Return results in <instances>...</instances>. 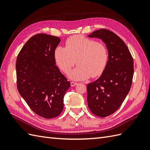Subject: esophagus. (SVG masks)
Wrapping results in <instances>:
<instances>
[{"label":"esophagus","mask_w":150,"mask_h":150,"mask_svg":"<svg viewBox=\"0 0 150 150\" xmlns=\"http://www.w3.org/2000/svg\"><path fill=\"white\" fill-rule=\"evenodd\" d=\"M77 84H78V83H75V82H71V86H72V87H74V86H76Z\"/></svg>","instance_id":"34e87169"}]
</instances>
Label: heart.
I'll list each match as a JSON object with an SVG mask.
<instances>
[{
    "label": "heart",
    "mask_w": 150,
    "mask_h": 150,
    "mask_svg": "<svg viewBox=\"0 0 150 150\" xmlns=\"http://www.w3.org/2000/svg\"><path fill=\"white\" fill-rule=\"evenodd\" d=\"M54 57L65 74L69 73L76 61L78 66L69 76L73 80L81 81L102 74L108 63V52L101 42L83 35H74L66 40L65 47L58 46L55 49Z\"/></svg>",
    "instance_id": "b5f03b06"
}]
</instances>
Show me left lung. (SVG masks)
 Listing matches in <instances>:
<instances>
[{
    "label": "left lung",
    "instance_id": "1",
    "mask_svg": "<svg viewBox=\"0 0 150 150\" xmlns=\"http://www.w3.org/2000/svg\"><path fill=\"white\" fill-rule=\"evenodd\" d=\"M89 38L101 39L108 50V61L103 74L96 81L88 84V107L94 115L104 117L113 114L128 94L134 74L133 57L119 36L101 29Z\"/></svg>",
    "mask_w": 150,
    "mask_h": 150
}]
</instances>
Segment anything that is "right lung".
Wrapping results in <instances>:
<instances>
[{
  "mask_svg": "<svg viewBox=\"0 0 150 150\" xmlns=\"http://www.w3.org/2000/svg\"><path fill=\"white\" fill-rule=\"evenodd\" d=\"M60 41L56 36L35 34L22 47L16 61L18 91L33 112L46 119L61 114L71 85L54 57Z\"/></svg>",
  "mask_w": 150,
  "mask_h": 150,
  "instance_id": "right-lung-1",
  "label": "right lung"
}]
</instances>
